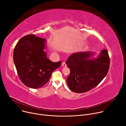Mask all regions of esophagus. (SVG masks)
Instances as JSON below:
<instances>
[{
  "mask_svg": "<svg viewBox=\"0 0 126 126\" xmlns=\"http://www.w3.org/2000/svg\"><path fill=\"white\" fill-rule=\"evenodd\" d=\"M62 66H63V67H66V66H67V65H66L65 62H63L62 63Z\"/></svg>",
  "mask_w": 126,
  "mask_h": 126,
  "instance_id": "obj_1",
  "label": "esophagus"
}]
</instances>
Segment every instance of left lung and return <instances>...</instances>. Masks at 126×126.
I'll use <instances>...</instances> for the list:
<instances>
[{"mask_svg":"<svg viewBox=\"0 0 126 126\" xmlns=\"http://www.w3.org/2000/svg\"><path fill=\"white\" fill-rule=\"evenodd\" d=\"M90 52L71 55L66 62L70 70L67 82L69 89L76 93H84L96 86L107 75L110 68L108 51H101L97 58L90 59Z\"/></svg>","mask_w":126,"mask_h":126,"instance_id":"left-lung-1","label":"left lung"}]
</instances>
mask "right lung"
<instances>
[{"label":"right lung","mask_w":126,"mask_h":126,"mask_svg":"<svg viewBox=\"0 0 126 126\" xmlns=\"http://www.w3.org/2000/svg\"><path fill=\"white\" fill-rule=\"evenodd\" d=\"M46 39L28 35L21 38L14 51V61L18 76L26 86L38 88L46 84L52 72L62 62H53L44 51Z\"/></svg>","instance_id":"1"}]
</instances>
